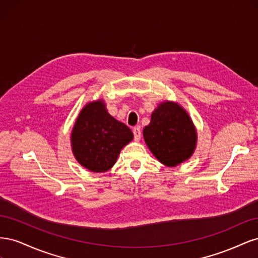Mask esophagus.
<instances>
[{
  "instance_id": "1",
  "label": "esophagus",
  "mask_w": 258,
  "mask_h": 258,
  "mask_svg": "<svg viewBox=\"0 0 258 258\" xmlns=\"http://www.w3.org/2000/svg\"><path fill=\"white\" fill-rule=\"evenodd\" d=\"M132 131H134V136H135V140L136 141H139L140 139H141V129H140L139 127H135L134 129H132Z\"/></svg>"
}]
</instances>
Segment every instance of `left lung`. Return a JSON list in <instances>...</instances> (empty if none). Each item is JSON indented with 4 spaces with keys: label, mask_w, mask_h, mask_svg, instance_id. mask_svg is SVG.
Here are the masks:
<instances>
[{
    "label": "left lung",
    "mask_w": 258,
    "mask_h": 258,
    "mask_svg": "<svg viewBox=\"0 0 258 258\" xmlns=\"http://www.w3.org/2000/svg\"><path fill=\"white\" fill-rule=\"evenodd\" d=\"M145 142L161 163L169 167L188 159L196 146V130L183 108L165 102L152 114L151 122L143 130Z\"/></svg>",
    "instance_id": "left-lung-1"
}]
</instances>
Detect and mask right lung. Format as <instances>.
I'll use <instances>...</instances> for the list:
<instances>
[{"label":"right lung","mask_w":258,"mask_h":258,"mask_svg":"<svg viewBox=\"0 0 258 258\" xmlns=\"http://www.w3.org/2000/svg\"><path fill=\"white\" fill-rule=\"evenodd\" d=\"M72 150L81 165L92 172H105L117 160L134 134L107 113L102 101L86 105L72 131Z\"/></svg>","instance_id":"obj_1"}]
</instances>
